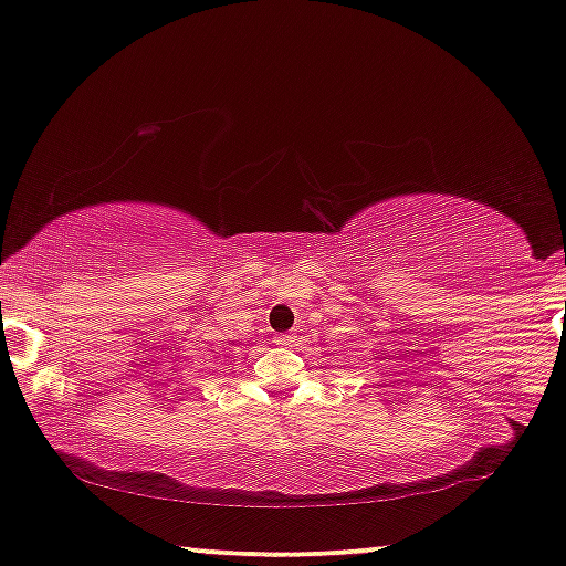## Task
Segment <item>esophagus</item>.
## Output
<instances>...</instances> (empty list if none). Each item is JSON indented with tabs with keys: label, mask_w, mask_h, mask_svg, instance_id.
I'll return each instance as SVG.
<instances>
[{
	"label": "esophagus",
	"mask_w": 566,
	"mask_h": 566,
	"mask_svg": "<svg viewBox=\"0 0 566 566\" xmlns=\"http://www.w3.org/2000/svg\"><path fill=\"white\" fill-rule=\"evenodd\" d=\"M275 343L281 345V347H291L293 343H296V337H293V335H277Z\"/></svg>",
	"instance_id": "1"
}]
</instances>
